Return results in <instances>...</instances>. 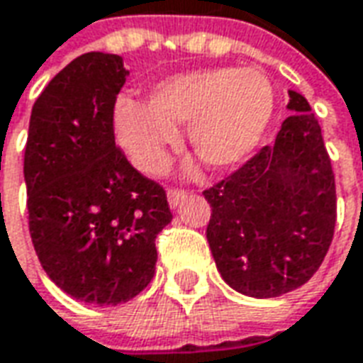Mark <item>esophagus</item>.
Segmentation results:
<instances>
[{
	"label": "esophagus",
	"mask_w": 363,
	"mask_h": 363,
	"mask_svg": "<svg viewBox=\"0 0 363 363\" xmlns=\"http://www.w3.org/2000/svg\"><path fill=\"white\" fill-rule=\"evenodd\" d=\"M187 197V193L185 191H178V189H170L168 191V205H170V208H178L179 203Z\"/></svg>",
	"instance_id": "1"
}]
</instances>
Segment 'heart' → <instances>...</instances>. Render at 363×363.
Masks as SVG:
<instances>
[{
	"label": "heart",
	"mask_w": 363,
	"mask_h": 363,
	"mask_svg": "<svg viewBox=\"0 0 363 363\" xmlns=\"http://www.w3.org/2000/svg\"><path fill=\"white\" fill-rule=\"evenodd\" d=\"M272 112L274 91L261 71L222 67L164 79L150 89L147 104L120 98L113 121L139 170H162L179 123H189V145L201 162L226 170L257 149Z\"/></svg>",
	"instance_id": "1"
}]
</instances>
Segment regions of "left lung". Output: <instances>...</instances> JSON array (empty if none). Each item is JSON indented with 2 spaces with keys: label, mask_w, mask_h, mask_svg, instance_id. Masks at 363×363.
Instances as JSON below:
<instances>
[{
  "label": "left lung",
  "mask_w": 363,
  "mask_h": 363,
  "mask_svg": "<svg viewBox=\"0 0 363 363\" xmlns=\"http://www.w3.org/2000/svg\"><path fill=\"white\" fill-rule=\"evenodd\" d=\"M271 147L203 193L222 280L250 298H279L306 284L329 251L337 191L321 127L300 92Z\"/></svg>",
  "instance_id": "8db88e82"
}]
</instances>
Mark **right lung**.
<instances>
[{
  "label": "right lung",
  "instance_id": "right-lung-1",
  "mask_svg": "<svg viewBox=\"0 0 363 363\" xmlns=\"http://www.w3.org/2000/svg\"><path fill=\"white\" fill-rule=\"evenodd\" d=\"M129 71L116 54L79 55L34 102L25 150L28 228L42 269L92 306L125 303L155 277L166 193L113 139V104Z\"/></svg>",
  "mask_w": 363,
  "mask_h": 363
}]
</instances>
